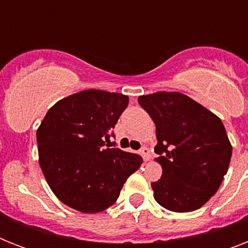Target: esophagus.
<instances>
[{
	"label": "esophagus",
	"instance_id": "esophagus-1",
	"mask_svg": "<svg viewBox=\"0 0 248 248\" xmlns=\"http://www.w3.org/2000/svg\"><path fill=\"white\" fill-rule=\"evenodd\" d=\"M140 155H141L144 161H149V158H151V151L147 147H143L140 149Z\"/></svg>",
	"mask_w": 248,
	"mask_h": 248
}]
</instances>
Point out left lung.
Listing matches in <instances>:
<instances>
[{"instance_id":"obj_1","label":"left lung","mask_w":248,"mask_h":248,"mask_svg":"<svg viewBox=\"0 0 248 248\" xmlns=\"http://www.w3.org/2000/svg\"><path fill=\"white\" fill-rule=\"evenodd\" d=\"M138 101L155 124L162 176L152 183L155 200L173 212L198 210L217 192L231 162L223 122L180 93L161 91Z\"/></svg>"}]
</instances>
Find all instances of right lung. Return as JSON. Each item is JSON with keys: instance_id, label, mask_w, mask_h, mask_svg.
Masks as SVG:
<instances>
[{"instance_id": "add662e5", "label": "right lung", "mask_w": 248, "mask_h": 248, "mask_svg": "<svg viewBox=\"0 0 248 248\" xmlns=\"http://www.w3.org/2000/svg\"><path fill=\"white\" fill-rule=\"evenodd\" d=\"M127 104L122 93L85 90L48 109L37 130L38 157L47 184L64 204L86 214L104 211L140 167L139 155L105 147Z\"/></svg>"}]
</instances>
